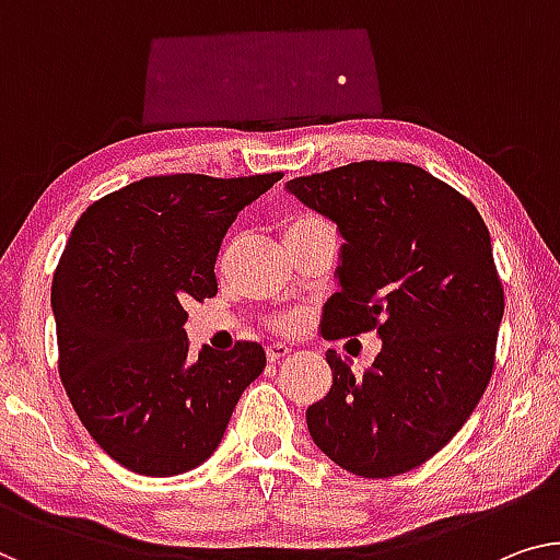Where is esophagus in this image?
I'll return each instance as SVG.
<instances>
[{"mask_svg":"<svg viewBox=\"0 0 560 560\" xmlns=\"http://www.w3.org/2000/svg\"><path fill=\"white\" fill-rule=\"evenodd\" d=\"M289 354H291V347L281 345V341L266 347V357H269V362H279V360H283V357H289Z\"/></svg>","mask_w":560,"mask_h":560,"instance_id":"esophagus-1","label":"esophagus"}]
</instances>
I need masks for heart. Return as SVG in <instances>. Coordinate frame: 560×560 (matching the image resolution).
I'll list each match as a JSON object with an SVG mask.
<instances>
[{
    "label": "heart",
    "mask_w": 560,
    "mask_h": 560,
    "mask_svg": "<svg viewBox=\"0 0 560 560\" xmlns=\"http://www.w3.org/2000/svg\"><path fill=\"white\" fill-rule=\"evenodd\" d=\"M324 226H329V223L324 221L319 213L304 211V208H299V211H289L287 215H283L281 233H283V241H289L294 236H302V233L324 229ZM291 324H294V322L287 319V322H281V327H291Z\"/></svg>",
    "instance_id": "1"
}]
</instances>
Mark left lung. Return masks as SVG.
Returning <instances> with one entry per match:
<instances>
[{
  "instance_id": "left-lung-1",
  "label": "left lung",
  "mask_w": 560,
  "mask_h": 560,
  "mask_svg": "<svg viewBox=\"0 0 560 560\" xmlns=\"http://www.w3.org/2000/svg\"><path fill=\"white\" fill-rule=\"evenodd\" d=\"M287 188L347 241L322 334L382 339L362 377L329 349L331 389L306 410L308 435L362 478L412 470L457 435L493 377L505 296L486 221L453 186L399 161L339 165Z\"/></svg>"
}]
</instances>
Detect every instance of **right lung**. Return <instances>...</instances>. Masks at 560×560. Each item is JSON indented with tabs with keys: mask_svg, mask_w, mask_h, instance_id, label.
<instances>
[{
	"mask_svg": "<svg viewBox=\"0 0 560 560\" xmlns=\"http://www.w3.org/2000/svg\"><path fill=\"white\" fill-rule=\"evenodd\" d=\"M281 178L150 175L74 223L52 281L57 366L90 438L128 470L168 478L203 463L264 372L258 341L194 360L183 304L219 294L223 236Z\"/></svg>",
	"mask_w": 560,
	"mask_h": 560,
	"instance_id": "obj_1",
	"label": "right lung"
}]
</instances>
